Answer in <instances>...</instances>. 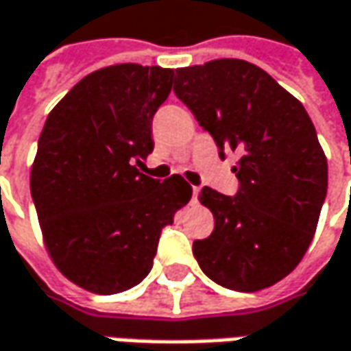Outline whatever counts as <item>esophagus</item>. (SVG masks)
I'll return each mask as SVG.
<instances>
[{"mask_svg":"<svg viewBox=\"0 0 351 351\" xmlns=\"http://www.w3.org/2000/svg\"><path fill=\"white\" fill-rule=\"evenodd\" d=\"M197 199H199V187H195V185H193V197H191V203H197Z\"/></svg>","mask_w":351,"mask_h":351,"instance_id":"obj_1","label":"esophagus"}]
</instances>
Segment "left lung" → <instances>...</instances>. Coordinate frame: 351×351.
<instances>
[{"label":"left lung","instance_id":"1","mask_svg":"<svg viewBox=\"0 0 351 351\" xmlns=\"http://www.w3.org/2000/svg\"><path fill=\"white\" fill-rule=\"evenodd\" d=\"M173 93L213 135L220 156L237 150L234 197L203 187L214 230L193 243L208 278L237 291L276 284L300 265L317 230L328 166L303 104L243 60L176 69Z\"/></svg>","mask_w":351,"mask_h":351}]
</instances>
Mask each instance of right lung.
Returning a JSON list of instances; mask_svg holds the SVG:
<instances>
[{"label":"right lung","mask_w":351,"mask_h":351,"mask_svg":"<svg viewBox=\"0 0 351 351\" xmlns=\"http://www.w3.org/2000/svg\"><path fill=\"white\" fill-rule=\"evenodd\" d=\"M173 69L137 63L86 75L49 112L30 171V193L56 267L84 290L119 293L147 278L162 228L191 199L181 176L141 173L152 117Z\"/></svg>","instance_id":"1"}]
</instances>
